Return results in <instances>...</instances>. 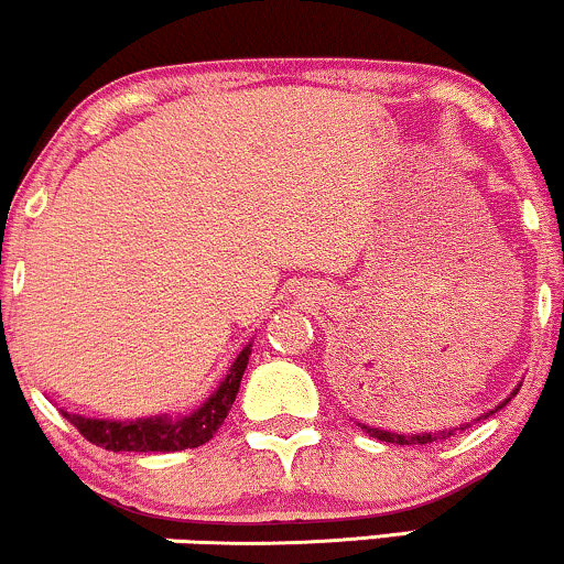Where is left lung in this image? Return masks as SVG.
<instances>
[{"label":"left lung","mask_w":564,"mask_h":564,"mask_svg":"<svg viewBox=\"0 0 564 564\" xmlns=\"http://www.w3.org/2000/svg\"><path fill=\"white\" fill-rule=\"evenodd\" d=\"M518 390L520 388H514L512 390V395H518ZM512 395H509V399L505 401V403H499V406L496 409H505L509 401H512ZM494 414V412H491ZM488 416V414H486ZM364 430H367L369 435H372V438H377V441H386V443H399V446H422V443H433V441H446V438H452V435H456V430H465V427H469V425H459V427H454V430H441V433H416V435H399V433H388V430H380V427H367V425H361Z\"/></svg>","instance_id":"left-lung-1"}]
</instances>
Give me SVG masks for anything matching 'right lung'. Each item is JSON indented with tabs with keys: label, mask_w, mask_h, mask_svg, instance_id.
Segmentation results:
<instances>
[{
	"label": "right lung",
	"mask_w": 564,
	"mask_h": 564,
	"mask_svg": "<svg viewBox=\"0 0 564 564\" xmlns=\"http://www.w3.org/2000/svg\"><path fill=\"white\" fill-rule=\"evenodd\" d=\"M250 348L245 346L237 356L235 364L229 367V375L224 377V382L214 390L208 401L200 409L187 416H148V420H91V416L70 414L63 412L65 420L70 422L86 441L95 443L99 448H108V452H184V448H197L203 443L214 438V433L224 425L227 420L231 403L237 399V390H240V380L248 367Z\"/></svg>",
	"instance_id": "obj_1"
}]
</instances>
